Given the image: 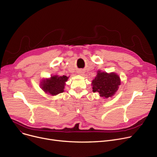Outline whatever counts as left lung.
I'll return each mask as SVG.
<instances>
[{
	"label": "left lung",
	"mask_w": 157,
	"mask_h": 157,
	"mask_svg": "<svg viewBox=\"0 0 157 157\" xmlns=\"http://www.w3.org/2000/svg\"><path fill=\"white\" fill-rule=\"evenodd\" d=\"M93 92L99 94L101 97L108 98L112 97L120 85V77L115 73L108 74L98 71L92 81Z\"/></svg>",
	"instance_id": "obj_1"
}]
</instances>
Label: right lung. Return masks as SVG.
I'll return each instance as SVG.
<instances>
[{"instance_id": "1", "label": "right lung", "mask_w": 157, "mask_h": 157, "mask_svg": "<svg viewBox=\"0 0 157 157\" xmlns=\"http://www.w3.org/2000/svg\"><path fill=\"white\" fill-rule=\"evenodd\" d=\"M68 77L65 75L52 76L50 79H44L42 82V89L46 93L55 95L63 92L65 82L67 81Z\"/></svg>"}]
</instances>
